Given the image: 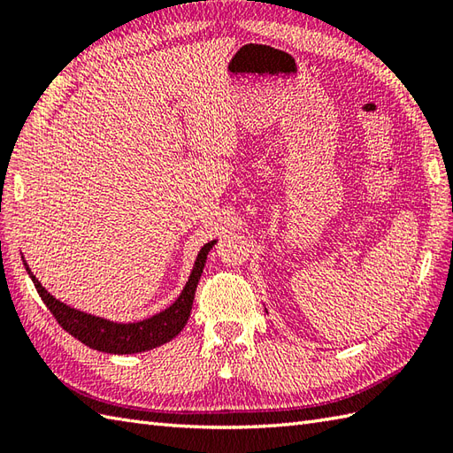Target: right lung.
<instances>
[{"label": "right lung", "instance_id": "1", "mask_svg": "<svg viewBox=\"0 0 453 453\" xmlns=\"http://www.w3.org/2000/svg\"><path fill=\"white\" fill-rule=\"evenodd\" d=\"M214 243L216 242H210L200 249L195 268H192L185 290L180 292L177 302L169 305L165 311H161L157 315L150 317V319H143L138 323L107 321L103 319V317L88 315L83 311L73 310V307L65 305L62 302H58L56 297L48 294L42 288V284L36 280V276L31 273V268H28V265L25 263V258L23 263L36 288L38 296L42 297V302L46 303L48 310H50V313L54 315V319L60 323L64 331H67L80 342L89 346L93 350H101L109 354H136L143 350H151L156 349V346H161L169 342L171 339H175V336L182 331V326L187 325L200 274L204 271L206 257L210 253V249L214 247Z\"/></svg>", "mask_w": 453, "mask_h": 453}]
</instances>
